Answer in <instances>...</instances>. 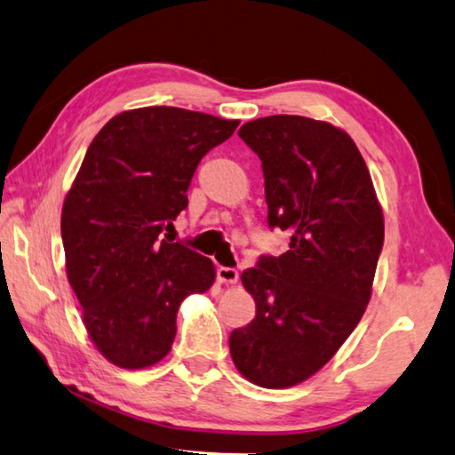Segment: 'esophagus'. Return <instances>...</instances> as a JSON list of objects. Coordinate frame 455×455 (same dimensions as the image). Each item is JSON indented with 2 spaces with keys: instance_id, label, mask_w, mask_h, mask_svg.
<instances>
[{
  "instance_id": "esophagus-1",
  "label": "esophagus",
  "mask_w": 455,
  "mask_h": 455,
  "mask_svg": "<svg viewBox=\"0 0 455 455\" xmlns=\"http://www.w3.org/2000/svg\"><path fill=\"white\" fill-rule=\"evenodd\" d=\"M217 278H219V283H222V284H236L238 283V270H235V268H227V267H220L219 270H217Z\"/></svg>"
}]
</instances>
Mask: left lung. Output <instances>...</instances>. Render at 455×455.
I'll list each match as a JSON object with an SVG mask.
<instances>
[{
  "label": "left lung",
  "instance_id": "1",
  "mask_svg": "<svg viewBox=\"0 0 455 455\" xmlns=\"http://www.w3.org/2000/svg\"><path fill=\"white\" fill-rule=\"evenodd\" d=\"M238 137L260 156L268 225L291 233V251L241 275L256 316L228 348L249 382L280 390L326 366L364 316L384 214L356 143L332 123L270 115Z\"/></svg>",
  "mask_w": 455,
  "mask_h": 455
}]
</instances>
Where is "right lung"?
<instances>
[{
  "mask_svg": "<svg viewBox=\"0 0 455 455\" xmlns=\"http://www.w3.org/2000/svg\"><path fill=\"white\" fill-rule=\"evenodd\" d=\"M236 119L179 107H139L105 123L65 195V272L105 360L143 370L167 356L177 310L209 291L214 264L163 230L187 209L196 167Z\"/></svg>",
  "mask_w": 455,
  "mask_h": 455,
  "instance_id": "1",
  "label": "right lung"
}]
</instances>
